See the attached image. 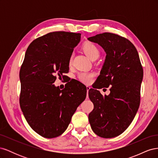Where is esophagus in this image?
<instances>
[{"instance_id":"esophagus-1","label":"esophagus","mask_w":158,"mask_h":158,"mask_svg":"<svg viewBox=\"0 0 158 158\" xmlns=\"http://www.w3.org/2000/svg\"><path fill=\"white\" fill-rule=\"evenodd\" d=\"M90 88H90L89 86H88V85H87V86H86V89H87V98L88 97V92H89V90L90 89Z\"/></svg>"}]
</instances>
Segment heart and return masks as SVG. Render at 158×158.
<instances>
[{
	"label": "heart",
	"mask_w": 158,
	"mask_h": 158,
	"mask_svg": "<svg viewBox=\"0 0 158 158\" xmlns=\"http://www.w3.org/2000/svg\"><path fill=\"white\" fill-rule=\"evenodd\" d=\"M82 49L84 52V53L91 60H95L97 59L99 55L100 51L98 48V47L93 44L92 42L86 41L83 44L82 46ZM72 63V57L69 59V63ZM94 76V74L92 73H88V72H82L79 73L78 78L79 80L85 84H89L92 82Z\"/></svg>",
	"instance_id": "heart-1"
}]
</instances>
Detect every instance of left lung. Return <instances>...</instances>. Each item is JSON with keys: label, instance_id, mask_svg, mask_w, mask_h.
<instances>
[{"label": "left lung", "instance_id": "left-lung-1", "mask_svg": "<svg viewBox=\"0 0 158 158\" xmlns=\"http://www.w3.org/2000/svg\"><path fill=\"white\" fill-rule=\"evenodd\" d=\"M106 52V60L98 77L97 88H110L103 96L99 91L89 90L94 109L88 115L92 131L100 137L120 135L131 125L140 102L143 69L138 51L126 38L106 32L88 38Z\"/></svg>", "mask_w": 158, "mask_h": 158}]
</instances>
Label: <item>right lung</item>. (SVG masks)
<instances>
[{
    "label": "right lung",
    "instance_id": "1",
    "mask_svg": "<svg viewBox=\"0 0 158 158\" xmlns=\"http://www.w3.org/2000/svg\"><path fill=\"white\" fill-rule=\"evenodd\" d=\"M80 37V33L51 32L33 40L26 50L20 70V106L31 128L44 138L61 135L86 97V87L78 80L62 90L53 84L56 76L63 78L69 73ZM74 83L83 88L76 89Z\"/></svg>",
    "mask_w": 158,
    "mask_h": 158
}]
</instances>
